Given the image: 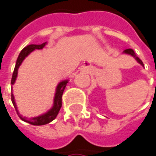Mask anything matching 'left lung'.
I'll list each match as a JSON object with an SVG mask.
<instances>
[{"label":"left lung","instance_id":"obj_1","mask_svg":"<svg viewBox=\"0 0 156 156\" xmlns=\"http://www.w3.org/2000/svg\"><path fill=\"white\" fill-rule=\"evenodd\" d=\"M125 52H126V53H127V54H130V55L134 56V57L136 58V60H137V61L140 63L141 65H144L140 58H137V57H136V55H135V52H134V50H133V49H131V48H127V49H126V50H125Z\"/></svg>","mask_w":156,"mask_h":156}]
</instances>
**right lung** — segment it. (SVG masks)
<instances>
[{
	"label": "right lung",
	"mask_w": 156,
	"mask_h": 156,
	"mask_svg": "<svg viewBox=\"0 0 156 156\" xmlns=\"http://www.w3.org/2000/svg\"><path fill=\"white\" fill-rule=\"evenodd\" d=\"M46 42L45 43H42L41 45H34V44H31V45H28L27 47H25L20 53L18 58H17V61H16L15 68H14V70H13V73H12V85L14 84L15 82L16 78H17V74H18V69L19 67L20 66L21 62L23 61V59L25 58V57H27L31 51H33L34 49H41L42 48L45 46ZM67 83H68V80H64L62 82H60L58 87H57V90H56V94H55V98H54V106L53 108L50 109L48 112H47L46 114L44 115H41L40 116H37V117H33V118H27V117H23L21 115H19V112L17 110L16 108L15 101H14V97L13 95L12 94V102L15 108L16 111H17V114L19 115L20 118L30 125H33V126H42V125H46L48 124L49 122H51L52 120H54L56 118V116L58 115L60 108L62 106L61 102H62V95H63V91L67 86Z\"/></svg>",
	"instance_id": "1"
}]
</instances>
